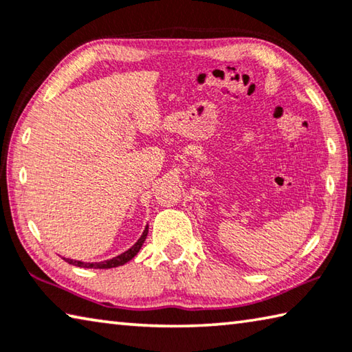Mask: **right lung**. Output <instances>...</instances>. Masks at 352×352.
<instances>
[{
    "label": "right lung",
    "instance_id": "add662e5",
    "mask_svg": "<svg viewBox=\"0 0 352 352\" xmlns=\"http://www.w3.org/2000/svg\"><path fill=\"white\" fill-rule=\"evenodd\" d=\"M147 231L148 228L146 226L144 233H142V236L138 239V242L135 243V245L132 248H129L126 253L119 254L116 256V258H113L110 261H104V262H80V261H74V259H67L63 258L65 261L68 262V264H73V265H77V267H83V269H113V267H119V265H124L126 262H129L130 259H133L136 253L140 252V248L142 247V243H144L146 237H147Z\"/></svg>",
    "mask_w": 352,
    "mask_h": 352
}]
</instances>
